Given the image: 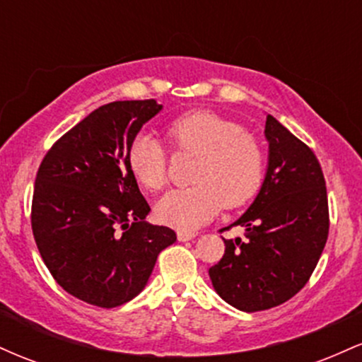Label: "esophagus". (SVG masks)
I'll return each mask as SVG.
<instances>
[{
    "mask_svg": "<svg viewBox=\"0 0 362 362\" xmlns=\"http://www.w3.org/2000/svg\"><path fill=\"white\" fill-rule=\"evenodd\" d=\"M195 236H197V233H195V231H184V230L177 231L178 242H189V240L195 238Z\"/></svg>",
    "mask_w": 362,
    "mask_h": 362,
    "instance_id": "34e87169",
    "label": "esophagus"
}]
</instances>
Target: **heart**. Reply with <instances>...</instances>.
<instances>
[{
    "mask_svg": "<svg viewBox=\"0 0 362 362\" xmlns=\"http://www.w3.org/2000/svg\"><path fill=\"white\" fill-rule=\"evenodd\" d=\"M167 132L178 151L192 153L199 160L192 175L195 185L172 190L156 204L161 223L195 230L213 219L223 204L233 209L259 192L264 153L240 124L211 112H190L173 120ZM127 163L144 189L160 190L167 182V153L151 136L132 139Z\"/></svg>",
    "mask_w": 362,
    "mask_h": 362,
    "instance_id": "heart-1",
    "label": "heart"
}]
</instances>
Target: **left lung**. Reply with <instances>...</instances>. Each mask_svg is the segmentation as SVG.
I'll list each match as a JSON object with an SVG mask.
<instances>
[{
	"label": "left lung",
	"mask_w": 362,
	"mask_h": 362,
	"mask_svg": "<svg viewBox=\"0 0 362 362\" xmlns=\"http://www.w3.org/2000/svg\"><path fill=\"white\" fill-rule=\"evenodd\" d=\"M264 134L265 178L247 213L228 226H243L247 240L223 238V259L209 269L216 293L248 313L300 293L328 236L327 187L315 153L269 114Z\"/></svg>",
	"instance_id": "1"
}]
</instances>
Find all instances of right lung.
I'll use <instances>...</instances> for the list:
<instances>
[{
	"mask_svg": "<svg viewBox=\"0 0 362 362\" xmlns=\"http://www.w3.org/2000/svg\"><path fill=\"white\" fill-rule=\"evenodd\" d=\"M156 100L98 107L54 143L37 172L32 231L44 264L66 293L115 308L144 289L175 231L144 221L149 209L129 170L141 127Z\"/></svg>",
	"mask_w": 362,
	"mask_h": 362,
	"instance_id": "obj_1",
	"label": "right lung"
}]
</instances>
